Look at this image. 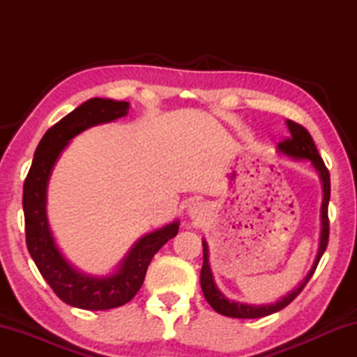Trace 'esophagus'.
Here are the masks:
<instances>
[{
	"label": "esophagus",
	"instance_id": "esophagus-1",
	"mask_svg": "<svg viewBox=\"0 0 357 357\" xmlns=\"http://www.w3.org/2000/svg\"><path fill=\"white\" fill-rule=\"evenodd\" d=\"M204 206L202 203H192L190 208H189V214L192 219H202L203 214H204Z\"/></svg>",
	"mask_w": 357,
	"mask_h": 357
}]
</instances>
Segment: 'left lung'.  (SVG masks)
Masks as SVG:
<instances>
[{
  "label": "left lung",
  "mask_w": 357,
  "mask_h": 357,
  "mask_svg": "<svg viewBox=\"0 0 357 357\" xmlns=\"http://www.w3.org/2000/svg\"><path fill=\"white\" fill-rule=\"evenodd\" d=\"M287 126L289 130V138H287L285 142L277 144V151H279V153L283 155L291 157V159H294V160H310L312 165L315 167V170L319 174V179H321V185H323L321 233H319V245H318L317 258H315V261H313V266L310 268L309 274L305 275V279L302 280L299 285L293 289V291H289L279 301L271 302V304H261V305L244 304V302L228 299L227 296L223 294L219 288H217L215 282L213 279V271H211V268H209L208 243L203 239V268H202V274H200L202 289H203L204 298H206V301L209 302V305L213 307L217 313H220V315H225L229 318H261V317L273 315V313L285 309L289 302L296 299V296H298L302 289H304L307 282L310 280V277L313 275V273H315L318 261L321 259L326 247H328V241H329L328 204H329V198H331L329 170L326 168L321 155H319L315 143H313V138L309 132H307V129L289 119L287 121Z\"/></svg>",
  "instance_id": "obj_1"
}]
</instances>
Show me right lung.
Returning <instances> with one entry per match:
<instances>
[{
    "mask_svg": "<svg viewBox=\"0 0 357 357\" xmlns=\"http://www.w3.org/2000/svg\"><path fill=\"white\" fill-rule=\"evenodd\" d=\"M129 102L89 99L45 132L23 185L26 247L39 273L66 304L83 310H108L124 305L142 288L151 259L178 234L179 220L144 234L130 247L114 273L91 275L64 258L47 219V185L56 160L72 138L93 126L112 123L128 114Z\"/></svg>",
    "mask_w": 357,
    "mask_h": 357,
    "instance_id": "add662e5",
    "label": "right lung"
}]
</instances>
